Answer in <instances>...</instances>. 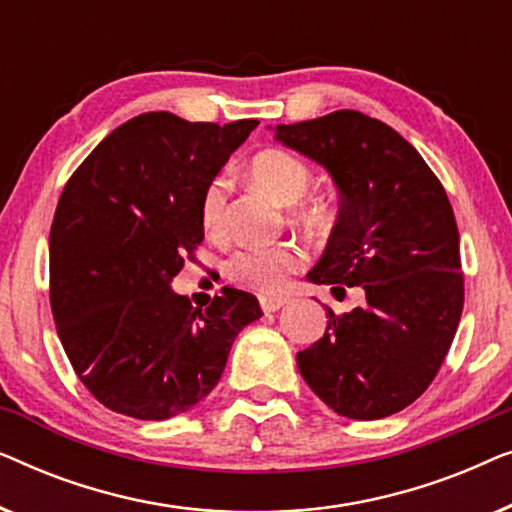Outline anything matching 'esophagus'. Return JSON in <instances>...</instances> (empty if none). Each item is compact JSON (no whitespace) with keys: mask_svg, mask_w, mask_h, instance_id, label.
Returning a JSON list of instances; mask_svg holds the SVG:
<instances>
[{"mask_svg":"<svg viewBox=\"0 0 512 512\" xmlns=\"http://www.w3.org/2000/svg\"><path fill=\"white\" fill-rule=\"evenodd\" d=\"M286 305V298L284 296H261V310L263 312H277L279 307Z\"/></svg>","mask_w":512,"mask_h":512,"instance_id":"1","label":"esophagus"}]
</instances>
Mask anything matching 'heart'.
<instances>
[{
	"label": "heart",
	"instance_id": "1",
	"mask_svg": "<svg viewBox=\"0 0 512 512\" xmlns=\"http://www.w3.org/2000/svg\"><path fill=\"white\" fill-rule=\"evenodd\" d=\"M251 177L263 191L282 205H293L310 191L312 172L303 160L282 149H265L256 153L249 165ZM228 212V179L214 177L209 181L200 200V221L209 235L226 233ZM293 221L319 226L326 219V207L319 202H307L293 209ZM305 263V254L298 244H277V247H249L237 251L228 261V275L249 289L261 293H277L284 289L286 279L298 272Z\"/></svg>",
	"mask_w": 512,
	"mask_h": 512
}]
</instances>
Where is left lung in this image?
<instances>
[{"instance_id":"obj_1","label":"left lung","mask_w":512,"mask_h":512,"mask_svg":"<svg viewBox=\"0 0 512 512\" xmlns=\"http://www.w3.org/2000/svg\"><path fill=\"white\" fill-rule=\"evenodd\" d=\"M277 139L324 165L340 188L338 223L307 277L366 291L363 307L328 310L324 338L296 356L300 375L342 417L401 412L438 375L464 310L445 188L408 139L361 111L277 125Z\"/></svg>"}]
</instances>
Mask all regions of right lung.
Here are the masks:
<instances>
[{"instance_id":"right-lung-1","label":"right lung","mask_w":512,"mask_h":512,"mask_svg":"<svg viewBox=\"0 0 512 512\" xmlns=\"http://www.w3.org/2000/svg\"><path fill=\"white\" fill-rule=\"evenodd\" d=\"M258 121L188 123L149 111L95 146L51 226V310L90 394L135 419L191 410L221 380L256 296L223 289L205 310L170 282L205 240L200 200Z\"/></svg>"}]
</instances>
